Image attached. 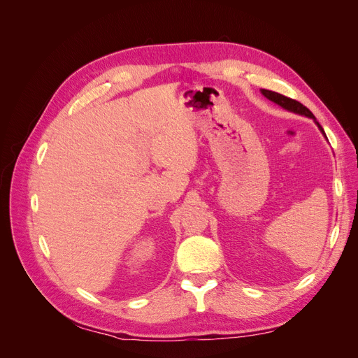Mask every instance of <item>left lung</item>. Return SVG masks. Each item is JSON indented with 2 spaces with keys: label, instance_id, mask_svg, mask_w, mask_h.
<instances>
[{
  "label": "left lung",
  "instance_id": "obj_1",
  "mask_svg": "<svg viewBox=\"0 0 358 358\" xmlns=\"http://www.w3.org/2000/svg\"><path fill=\"white\" fill-rule=\"evenodd\" d=\"M262 94H263L264 96H267V99H268L270 101H273V103L279 104L280 107H284V109H287V110H291V112H294V113L305 115V116H308V117L315 119V116H313V113L308 109L306 106H303L301 103L289 99V96H285V95H282V94H278V92L268 91V90H262ZM315 122H317V121H315ZM317 125L320 127V129H321L322 134H324L322 127H321L318 122H317Z\"/></svg>",
  "mask_w": 358,
  "mask_h": 358
}]
</instances>
